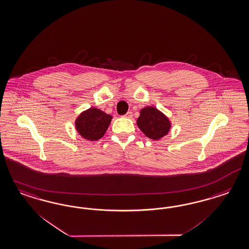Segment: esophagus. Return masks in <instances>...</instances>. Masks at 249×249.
I'll list each match as a JSON object with an SVG mask.
<instances>
[{
    "instance_id": "esophagus-1",
    "label": "esophagus",
    "mask_w": 249,
    "mask_h": 249,
    "mask_svg": "<svg viewBox=\"0 0 249 249\" xmlns=\"http://www.w3.org/2000/svg\"><path fill=\"white\" fill-rule=\"evenodd\" d=\"M124 117H125V118H132L133 117V113H132V111H128L126 114H124Z\"/></svg>"
}]
</instances>
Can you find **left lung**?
Instances as JSON below:
<instances>
[{
    "mask_svg": "<svg viewBox=\"0 0 249 249\" xmlns=\"http://www.w3.org/2000/svg\"><path fill=\"white\" fill-rule=\"evenodd\" d=\"M137 124L147 138L153 140L163 138L171 129V121L165 114L155 107L150 106L140 111Z\"/></svg>",
    "mask_w": 249,
    "mask_h": 249,
    "instance_id": "1",
    "label": "left lung"
}]
</instances>
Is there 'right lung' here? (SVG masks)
I'll return each instance as SVG.
<instances>
[{"label":"right lung","instance_id":"1","mask_svg":"<svg viewBox=\"0 0 249 249\" xmlns=\"http://www.w3.org/2000/svg\"><path fill=\"white\" fill-rule=\"evenodd\" d=\"M112 116L100 109L89 108L82 111L75 119L74 125L78 134L89 141H97L104 136Z\"/></svg>","mask_w":249,"mask_h":249}]
</instances>
